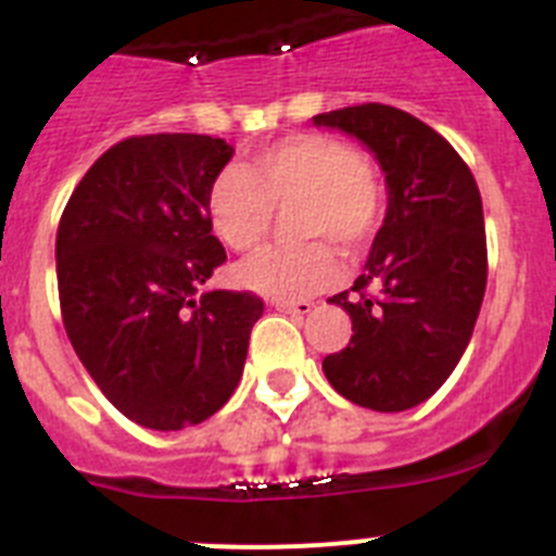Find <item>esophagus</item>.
Masks as SVG:
<instances>
[{
	"label": "esophagus",
	"instance_id": "obj_1",
	"mask_svg": "<svg viewBox=\"0 0 556 556\" xmlns=\"http://www.w3.org/2000/svg\"><path fill=\"white\" fill-rule=\"evenodd\" d=\"M273 306L278 308V312H287V314H308L314 308V303L308 301H273Z\"/></svg>",
	"mask_w": 556,
	"mask_h": 556
}]
</instances>
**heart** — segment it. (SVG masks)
Masks as SVG:
<instances>
[{
	"instance_id": "1",
	"label": "heart",
	"mask_w": 556,
	"mask_h": 556,
	"mask_svg": "<svg viewBox=\"0 0 556 556\" xmlns=\"http://www.w3.org/2000/svg\"><path fill=\"white\" fill-rule=\"evenodd\" d=\"M301 242L267 248L236 269L244 289L269 301H303L331 287L337 253L362 255L384 223L378 172L348 141L298 132L253 152L242 169H223L205 191L211 228L225 248L248 253L267 239L275 208L292 205Z\"/></svg>"
}]
</instances>
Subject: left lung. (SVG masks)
<instances>
[{"label": "left lung", "instance_id": "left-lung-1", "mask_svg": "<svg viewBox=\"0 0 556 556\" xmlns=\"http://www.w3.org/2000/svg\"><path fill=\"white\" fill-rule=\"evenodd\" d=\"M314 125L356 136L390 189L365 273L328 301L351 314L353 337L323 358V372L339 395L365 409H412L459 365L484 301L479 186L440 132L392 105L339 108L317 113Z\"/></svg>", "mask_w": 556, "mask_h": 556}]
</instances>
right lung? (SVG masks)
Here are the masks:
<instances>
[{
	"label": "right lung",
	"instance_id": "1",
	"mask_svg": "<svg viewBox=\"0 0 556 556\" xmlns=\"http://www.w3.org/2000/svg\"><path fill=\"white\" fill-rule=\"evenodd\" d=\"M233 155L198 132L130 136L102 152L58 225L68 342L132 424L178 431L228 404L264 314L253 292L200 294L228 258L205 191Z\"/></svg>",
	"mask_w": 556,
	"mask_h": 556
}]
</instances>
